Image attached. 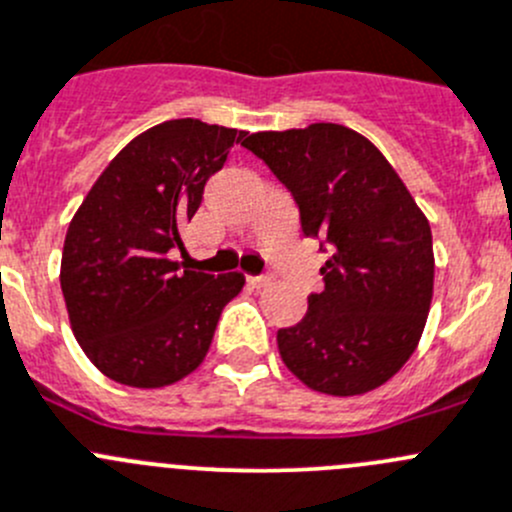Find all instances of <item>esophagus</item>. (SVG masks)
I'll return each instance as SVG.
<instances>
[{
    "instance_id": "obj_1",
    "label": "esophagus",
    "mask_w": 512,
    "mask_h": 512,
    "mask_svg": "<svg viewBox=\"0 0 512 512\" xmlns=\"http://www.w3.org/2000/svg\"><path fill=\"white\" fill-rule=\"evenodd\" d=\"M247 282H250L252 287H267L272 280L267 275H247Z\"/></svg>"
}]
</instances>
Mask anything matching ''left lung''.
I'll use <instances>...</instances> for the list:
<instances>
[{"mask_svg":"<svg viewBox=\"0 0 512 512\" xmlns=\"http://www.w3.org/2000/svg\"><path fill=\"white\" fill-rule=\"evenodd\" d=\"M260 157L300 207L302 232L330 247L325 290L277 330L287 370L310 390L350 398L380 388L418 347L433 300L430 222L382 152L332 122L255 132Z\"/></svg>","mask_w":512,"mask_h":512,"instance_id":"obj_1","label":"left lung"}]
</instances>
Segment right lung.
<instances>
[{"instance_id": "add662e5", "label": "right lung", "mask_w": 512, "mask_h": 512, "mask_svg": "<svg viewBox=\"0 0 512 512\" xmlns=\"http://www.w3.org/2000/svg\"><path fill=\"white\" fill-rule=\"evenodd\" d=\"M245 132L170 119L137 135L99 175L69 222L62 285L69 325L99 372L165 388L200 367L240 272L182 270L167 252Z\"/></svg>"}]
</instances>
